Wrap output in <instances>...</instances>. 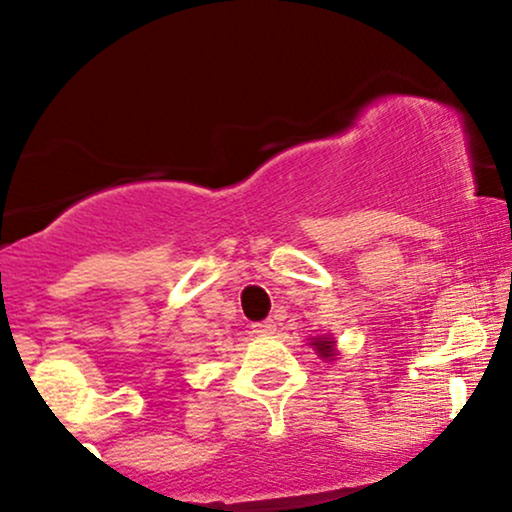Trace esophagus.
Returning a JSON list of instances; mask_svg holds the SVG:
<instances>
[{
    "label": "esophagus",
    "instance_id": "esophagus-1",
    "mask_svg": "<svg viewBox=\"0 0 512 512\" xmlns=\"http://www.w3.org/2000/svg\"><path fill=\"white\" fill-rule=\"evenodd\" d=\"M274 330H276L274 320H262V322H255V325H252V332L255 334H272Z\"/></svg>",
    "mask_w": 512,
    "mask_h": 512
}]
</instances>
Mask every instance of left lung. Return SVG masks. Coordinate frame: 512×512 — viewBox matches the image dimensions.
<instances>
[{
	"instance_id": "1",
	"label": "left lung",
	"mask_w": 512,
	"mask_h": 512,
	"mask_svg": "<svg viewBox=\"0 0 512 512\" xmlns=\"http://www.w3.org/2000/svg\"><path fill=\"white\" fill-rule=\"evenodd\" d=\"M313 346L317 349V354H322V358H330V356H334V354H332V342H330V339H327V337L315 339Z\"/></svg>"
}]
</instances>
